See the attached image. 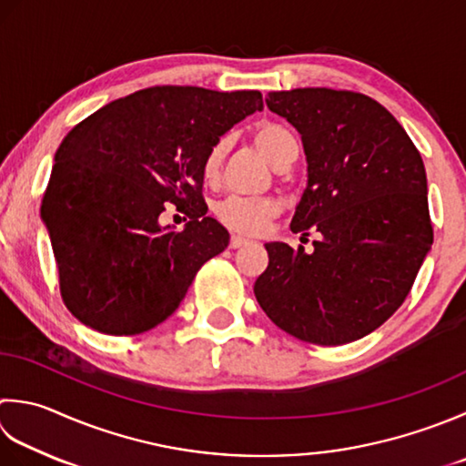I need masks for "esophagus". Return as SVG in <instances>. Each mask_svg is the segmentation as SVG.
<instances>
[{
  "instance_id": "obj_1",
  "label": "esophagus",
  "mask_w": 466,
  "mask_h": 466,
  "mask_svg": "<svg viewBox=\"0 0 466 466\" xmlns=\"http://www.w3.org/2000/svg\"><path fill=\"white\" fill-rule=\"evenodd\" d=\"M248 244H252V240L250 238H244V236H238V234H234L232 238H230L232 248H240V246H248Z\"/></svg>"
}]
</instances>
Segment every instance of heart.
I'll list each match as a JSON object with an SVG mask.
<instances>
[{"instance_id":"obj_1","label":"heart","mask_w":466,"mask_h":466,"mask_svg":"<svg viewBox=\"0 0 466 466\" xmlns=\"http://www.w3.org/2000/svg\"><path fill=\"white\" fill-rule=\"evenodd\" d=\"M254 143L262 151L272 166L285 157V153L295 147L297 141L293 133L277 123H262L254 131ZM226 153V141L214 143L206 153L202 173L208 181L216 179L220 171ZM280 212V204L275 198H254V196H228L216 206V218L226 228L240 234H260L268 222Z\"/></svg>"}]
</instances>
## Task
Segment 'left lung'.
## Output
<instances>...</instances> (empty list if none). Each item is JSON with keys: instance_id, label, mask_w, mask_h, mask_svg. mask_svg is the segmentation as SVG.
Instances as JSON below:
<instances>
[{"instance_id": "left-lung-1", "label": "left lung", "mask_w": 466, "mask_h": 466, "mask_svg": "<svg viewBox=\"0 0 466 466\" xmlns=\"http://www.w3.org/2000/svg\"><path fill=\"white\" fill-rule=\"evenodd\" d=\"M267 106L303 141L307 187L290 230L321 234L315 250L267 242L254 295L300 341L361 339L404 303L432 246L426 169L394 115L333 88L268 93Z\"/></svg>"}]
</instances>
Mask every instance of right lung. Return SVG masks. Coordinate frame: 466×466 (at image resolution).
Masks as SVG:
<instances>
[{"label": "right lung", "mask_w": 466, "mask_h": 466, "mask_svg": "<svg viewBox=\"0 0 466 466\" xmlns=\"http://www.w3.org/2000/svg\"><path fill=\"white\" fill-rule=\"evenodd\" d=\"M258 90L153 86L98 108L54 155L42 222L64 305L106 335L166 321L230 234L206 216V153L252 113ZM167 201L189 207L184 231L161 227Z\"/></svg>", "instance_id": "right-lung-1"}]
</instances>
